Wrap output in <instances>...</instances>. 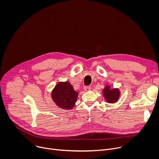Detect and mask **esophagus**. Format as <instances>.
Here are the masks:
<instances>
[{"instance_id":"34e87169","label":"esophagus","mask_w":159,"mask_h":159,"mask_svg":"<svg viewBox=\"0 0 159 159\" xmlns=\"http://www.w3.org/2000/svg\"><path fill=\"white\" fill-rule=\"evenodd\" d=\"M84 90H85V91H89V90L90 89V86H85L84 87Z\"/></svg>"}]
</instances>
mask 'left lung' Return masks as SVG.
<instances>
[{"label":"left lung","mask_w":159,"mask_h":159,"mask_svg":"<svg viewBox=\"0 0 159 159\" xmlns=\"http://www.w3.org/2000/svg\"><path fill=\"white\" fill-rule=\"evenodd\" d=\"M103 96L108 103H114L118 101L120 93L118 89H111L109 85H106L104 89L102 90Z\"/></svg>","instance_id":"1"}]
</instances>
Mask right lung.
Returning a JSON list of instances; mask_svg holds the SVG:
<instances>
[{"label": "right lung", "instance_id": "1", "mask_svg": "<svg viewBox=\"0 0 159 159\" xmlns=\"http://www.w3.org/2000/svg\"><path fill=\"white\" fill-rule=\"evenodd\" d=\"M78 94L69 82H61L52 90V98L59 107L71 109L75 106Z\"/></svg>", "mask_w": 159, "mask_h": 159}]
</instances>
